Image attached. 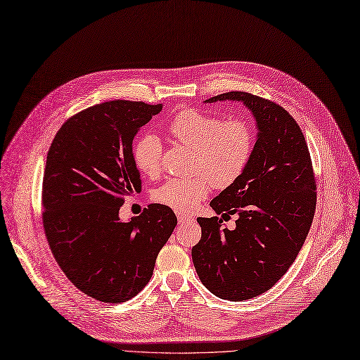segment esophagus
Instances as JSON below:
<instances>
[{"mask_svg":"<svg viewBox=\"0 0 360 360\" xmlns=\"http://www.w3.org/2000/svg\"><path fill=\"white\" fill-rule=\"evenodd\" d=\"M190 221H193L191 217L184 215V214H178V222L179 224H185V222H190Z\"/></svg>","mask_w":360,"mask_h":360,"instance_id":"1","label":"esophagus"}]
</instances>
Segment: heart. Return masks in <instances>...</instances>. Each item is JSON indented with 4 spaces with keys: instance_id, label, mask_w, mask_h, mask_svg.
Returning <instances> with one entry per match:
<instances>
[{
    "instance_id": "obj_1",
    "label": "heart",
    "mask_w": 360,
    "mask_h": 360,
    "mask_svg": "<svg viewBox=\"0 0 360 360\" xmlns=\"http://www.w3.org/2000/svg\"><path fill=\"white\" fill-rule=\"evenodd\" d=\"M169 131L179 143L194 150L193 172L205 176L175 178L155 193V200L179 214H190L215 187H229L240 178L254 153L255 135L245 120L224 122L218 115L182 110L172 117ZM162 141L154 133L141 136L133 146V158L146 176L162 170Z\"/></svg>"
}]
</instances>
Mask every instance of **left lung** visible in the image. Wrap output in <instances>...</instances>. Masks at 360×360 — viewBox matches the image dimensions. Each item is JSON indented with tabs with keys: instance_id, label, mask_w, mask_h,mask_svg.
<instances>
[{
	"instance_id": "8db88e82",
	"label": "left lung",
	"mask_w": 360,
	"mask_h": 360,
	"mask_svg": "<svg viewBox=\"0 0 360 360\" xmlns=\"http://www.w3.org/2000/svg\"><path fill=\"white\" fill-rule=\"evenodd\" d=\"M240 102L255 120L254 153L237 181L210 202L217 215L236 213V229L221 218H198L202 238L191 257L202 283L230 301L273 288L295 261L311 227L316 184L300 126L274 102L229 91L205 102Z\"/></svg>"
}]
</instances>
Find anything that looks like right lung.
Returning <instances> with one entry per match:
<instances>
[{
    "label": "right lung",
    "mask_w": 360,
    "mask_h": 360,
    "mask_svg": "<svg viewBox=\"0 0 360 360\" xmlns=\"http://www.w3.org/2000/svg\"><path fill=\"white\" fill-rule=\"evenodd\" d=\"M162 103L111 101L78 112L56 133L43 178V224L66 277L102 302H124L145 288L176 217L153 203L120 219L124 198L142 190L133 139Z\"/></svg>",
    "instance_id": "add662e5"
}]
</instances>
